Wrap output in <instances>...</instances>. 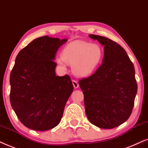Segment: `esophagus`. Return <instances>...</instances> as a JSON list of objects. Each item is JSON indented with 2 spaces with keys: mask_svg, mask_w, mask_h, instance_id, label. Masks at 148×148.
Instances as JSON below:
<instances>
[{
  "mask_svg": "<svg viewBox=\"0 0 148 148\" xmlns=\"http://www.w3.org/2000/svg\"><path fill=\"white\" fill-rule=\"evenodd\" d=\"M72 84L74 88H77L78 86H79V84H78V83L76 81V80H72Z\"/></svg>",
  "mask_w": 148,
  "mask_h": 148,
  "instance_id": "obj_1",
  "label": "esophagus"
}]
</instances>
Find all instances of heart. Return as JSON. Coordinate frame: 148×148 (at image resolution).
<instances>
[{
	"label": "heart",
	"instance_id": "1",
	"mask_svg": "<svg viewBox=\"0 0 148 148\" xmlns=\"http://www.w3.org/2000/svg\"><path fill=\"white\" fill-rule=\"evenodd\" d=\"M103 52L96 43L76 40L69 43L62 51V56L56 58V63L62 70L72 64V72L78 77L90 75L101 64Z\"/></svg>",
	"mask_w": 148,
	"mask_h": 148
}]
</instances>
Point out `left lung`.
<instances>
[{
  "instance_id": "8db88e82",
  "label": "left lung",
  "mask_w": 148,
  "mask_h": 148,
  "mask_svg": "<svg viewBox=\"0 0 148 148\" xmlns=\"http://www.w3.org/2000/svg\"><path fill=\"white\" fill-rule=\"evenodd\" d=\"M104 46L102 64L79 80L88 121L102 129H113L127 121L137 91L133 63L121 45L106 37L88 35Z\"/></svg>"
}]
</instances>
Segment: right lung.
<instances>
[{"instance_id":"1","label":"right lung","mask_w":148,"mask_h":148,"mask_svg":"<svg viewBox=\"0 0 148 148\" xmlns=\"http://www.w3.org/2000/svg\"><path fill=\"white\" fill-rule=\"evenodd\" d=\"M67 39L45 36L19 51L10 75V102L21 123L43 131L59 125L73 91L70 76H56V53Z\"/></svg>"}]
</instances>
